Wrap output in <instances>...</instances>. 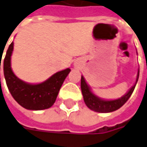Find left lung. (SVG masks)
<instances>
[{"label": "left lung", "instance_id": "left-lung-1", "mask_svg": "<svg viewBox=\"0 0 147 147\" xmlns=\"http://www.w3.org/2000/svg\"><path fill=\"white\" fill-rule=\"evenodd\" d=\"M138 76H139V71H138L136 83L129 89L128 92L125 95H124L122 97L117 99V100H105L97 97L96 95L92 92L90 88L87 84L84 78L81 76L80 86H81L82 94L84 96V100L87 106L93 111L98 112V113H110V112L115 111L121 107L130 97V96L132 95L133 92L135 88L137 82L138 80Z\"/></svg>", "mask_w": 147, "mask_h": 147}]
</instances>
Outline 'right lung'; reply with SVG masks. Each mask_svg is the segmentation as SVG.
Returning <instances> with one entry per match:
<instances>
[{
	"instance_id": "obj_1",
	"label": "right lung",
	"mask_w": 147,
	"mask_h": 147,
	"mask_svg": "<svg viewBox=\"0 0 147 147\" xmlns=\"http://www.w3.org/2000/svg\"><path fill=\"white\" fill-rule=\"evenodd\" d=\"M13 50V42L9 45L7 50L3 63L4 76L12 96L21 106L26 109L42 110L51 107L55 102L61 86L71 69L67 68L56 72L41 84H27L17 77L11 69V55Z\"/></svg>"
}]
</instances>
